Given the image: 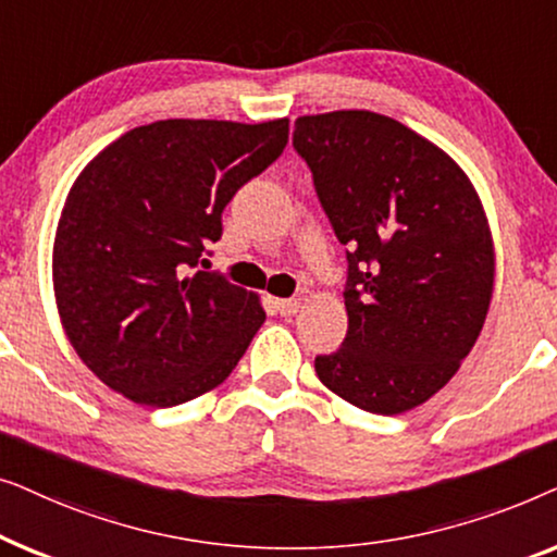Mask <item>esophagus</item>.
Instances as JSON below:
<instances>
[{
    "instance_id": "1",
    "label": "esophagus",
    "mask_w": 557,
    "mask_h": 557,
    "mask_svg": "<svg viewBox=\"0 0 557 557\" xmlns=\"http://www.w3.org/2000/svg\"><path fill=\"white\" fill-rule=\"evenodd\" d=\"M273 307H276L281 317H292V314H296V311H299L301 301L299 299H276V301H273Z\"/></svg>"
}]
</instances>
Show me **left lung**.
Segmentation results:
<instances>
[{
  "label": "left lung",
  "mask_w": 557,
  "mask_h": 557,
  "mask_svg": "<svg viewBox=\"0 0 557 557\" xmlns=\"http://www.w3.org/2000/svg\"><path fill=\"white\" fill-rule=\"evenodd\" d=\"M294 149L347 248V337L317 355V375L357 408L406 413L454 377L484 326L482 202L451 157L372 111L296 119Z\"/></svg>",
  "instance_id": "obj_1"
}]
</instances>
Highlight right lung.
Returning a JSON list of instances; mask_svg holds the SVG:
<instances>
[{
  "instance_id": "1",
  "label": "right lung",
  "mask_w": 557,
  "mask_h": 557,
  "mask_svg": "<svg viewBox=\"0 0 557 557\" xmlns=\"http://www.w3.org/2000/svg\"><path fill=\"white\" fill-rule=\"evenodd\" d=\"M288 119H166L109 144L75 180L52 248L75 352L128 400L172 408L231 375L265 311L208 269L223 210L276 162Z\"/></svg>"
}]
</instances>
